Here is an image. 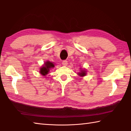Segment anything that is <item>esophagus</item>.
<instances>
[{
	"label": "esophagus",
	"mask_w": 131,
	"mask_h": 131,
	"mask_svg": "<svg viewBox=\"0 0 131 131\" xmlns=\"http://www.w3.org/2000/svg\"><path fill=\"white\" fill-rule=\"evenodd\" d=\"M62 64H63V66H67L68 63H67V60H64L62 61Z\"/></svg>",
	"instance_id": "esophagus-1"
}]
</instances>
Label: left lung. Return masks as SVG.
<instances>
[{"label": "left lung", "instance_id": "8db88e82", "mask_svg": "<svg viewBox=\"0 0 131 131\" xmlns=\"http://www.w3.org/2000/svg\"><path fill=\"white\" fill-rule=\"evenodd\" d=\"M87 74V71L86 70L84 69V68H80V72H79L78 73V75H79L80 77H84L86 76Z\"/></svg>", "mask_w": 131, "mask_h": 131}]
</instances>
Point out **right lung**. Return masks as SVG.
<instances>
[{"instance_id":"right-lung-1","label":"right lung","mask_w":131,"mask_h":131,"mask_svg":"<svg viewBox=\"0 0 131 131\" xmlns=\"http://www.w3.org/2000/svg\"><path fill=\"white\" fill-rule=\"evenodd\" d=\"M54 67V64L52 61H47L43 63V65L40 68V73L42 76L46 77L48 73L49 72L51 68Z\"/></svg>"}]
</instances>
